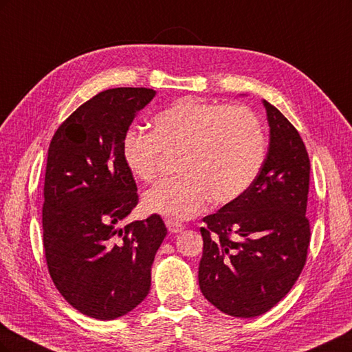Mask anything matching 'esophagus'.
<instances>
[{"mask_svg": "<svg viewBox=\"0 0 352 352\" xmlns=\"http://www.w3.org/2000/svg\"><path fill=\"white\" fill-rule=\"evenodd\" d=\"M166 226H167L168 232H172V233H179V232L184 230L182 223H179V221L173 220V219H167L166 220Z\"/></svg>", "mask_w": 352, "mask_h": 352, "instance_id": "esophagus-1", "label": "esophagus"}]
</instances>
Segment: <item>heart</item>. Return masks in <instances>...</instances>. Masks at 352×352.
Listing matches in <instances>:
<instances>
[{
  "mask_svg": "<svg viewBox=\"0 0 352 352\" xmlns=\"http://www.w3.org/2000/svg\"><path fill=\"white\" fill-rule=\"evenodd\" d=\"M163 154H177L176 170L182 175L151 189L144 206L155 214L186 220L210 198L226 204L252 185L264 164L265 135L250 105L185 97L154 117L151 133L129 129L123 135V163L142 182L157 179Z\"/></svg>",
  "mask_w": 352,
  "mask_h": 352,
  "instance_id": "obj_1",
  "label": "heart"
}]
</instances>
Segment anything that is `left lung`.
Here are the masks:
<instances>
[{"label":"left lung","mask_w":352,"mask_h":352,"mask_svg":"<svg viewBox=\"0 0 352 352\" xmlns=\"http://www.w3.org/2000/svg\"><path fill=\"white\" fill-rule=\"evenodd\" d=\"M269 153L245 192L202 219L201 292L220 311L250 318L267 313L292 289L310 247L305 217L310 158L300 133L263 101Z\"/></svg>","instance_id":"left-lung-1"}]
</instances>
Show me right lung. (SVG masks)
<instances>
[{"mask_svg": "<svg viewBox=\"0 0 352 352\" xmlns=\"http://www.w3.org/2000/svg\"><path fill=\"white\" fill-rule=\"evenodd\" d=\"M154 95L148 88L102 91L58 126L48 148L42 206L47 267L65 300L98 320L122 317L144 301L167 235L158 214L120 226L140 201L122 140Z\"/></svg>", "mask_w": 352, "mask_h": 352, "instance_id": "1", "label": "right lung"}]
</instances>
